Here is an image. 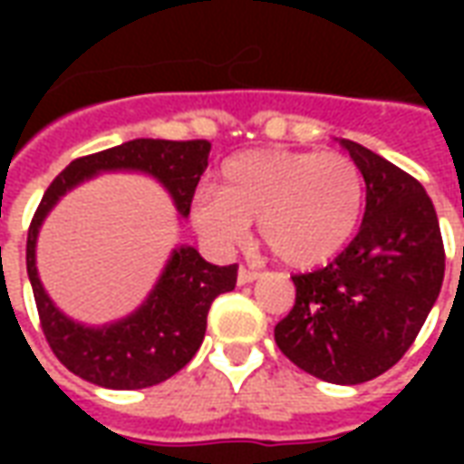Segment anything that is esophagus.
Instances as JSON below:
<instances>
[{
	"label": "esophagus",
	"instance_id": "1",
	"mask_svg": "<svg viewBox=\"0 0 464 464\" xmlns=\"http://www.w3.org/2000/svg\"><path fill=\"white\" fill-rule=\"evenodd\" d=\"M256 278H258V271H251V268H246V266H241V268H238V283H241V285H246V283H253Z\"/></svg>",
	"mask_w": 464,
	"mask_h": 464
}]
</instances>
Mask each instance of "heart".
<instances>
[{"label": "heart", "mask_w": 464, "mask_h": 464, "mask_svg": "<svg viewBox=\"0 0 464 464\" xmlns=\"http://www.w3.org/2000/svg\"><path fill=\"white\" fill-rule=\"evenodd\" d=\"M362 211L365 179L348 153L253 149L223 163L216 188L196 193L191 223L211 248L231 251L258 221L281 261L311 268L348 246Z\"/></svg>", "instance_id": "heart-1"}]
</instances>
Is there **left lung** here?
Returning <instances> with one entry per match:
<instances>
[{
  "mask_svg": "<svg viewBox=\"0 0 464 464\" xmlns=\"http://www.w3.org/2000/svg\"><path fill=\"white\" fill-rule=\"evenodd\" d=\"M343 146L365 179L362 226L325 268L293 276L295 303L276 325V343L315 378L358 385L415 343L442 288L445 246L418 179L360 143Z\"/></svg>",
  "mask_w": 464,
  "mask_h": 464,
  "instance_id": "1",
  "label": "left lung"
}]
</instances>
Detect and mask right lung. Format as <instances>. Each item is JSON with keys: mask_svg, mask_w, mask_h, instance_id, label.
I'll use <instances>...</instances> for the list:
<instances>
[{"mask_svg": "<svg viewBox=\"0 0 464 464\" xmlns=\"http://www.w3.org/2000/svg\"><path fill=\"white\" fill-rule=\"evenodd\" d=\"M211 143L133 139L106 151L89 153L66 166L49 183L26 233V273L34 291L39 323L49 348L79 378L111 390H139L176 375L196 355L206 335L211 303L236 288L238 266H213L186 246L171 261L141 308L109 328H84L54 308L39 283L34 246L49 208L76 183L96 171H146L169 188L181 216L191 211L193 193L208 166Z\"/></svg>", "mask_w": 464, "mask_h": 464, "instance_id": "right-lung-1", "label": "right lung"}]
</instances>
